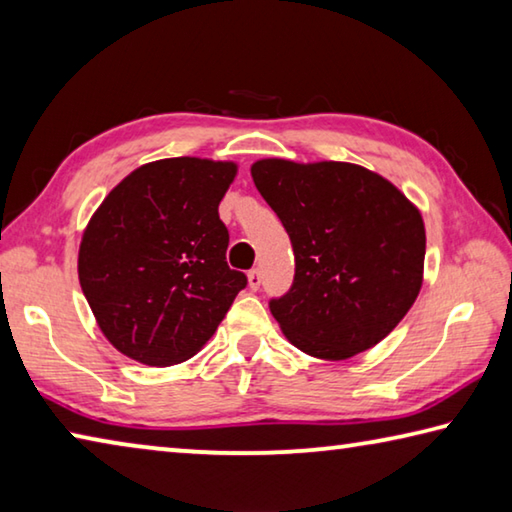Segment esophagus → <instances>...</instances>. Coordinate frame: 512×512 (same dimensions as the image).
Wrapping results in <instances>:
<instances>
[{"label":"esophagus","instance_id":"obj_1","mask_svg":"<svg viewBox=\"0 0 512 512\" xmlns=\"http://www.w3.org/2000/svg\"><path fill=\"white\" fill-rule=\"evenodd\" d=\"M248 287L257 291L259 287H262V271L259 268H253V271H248Z\"/></svg>","mask_w":512,"mask_h":512}]
</instances>
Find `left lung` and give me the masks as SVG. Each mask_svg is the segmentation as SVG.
Instances as JSON below:
<instances>
[{"instance_id": "8db88e82", "label": "left lung", "mask_w": 512, "mask_h": 512, "mask_svg": "<svg viewBox=\"0 0 512 512\" xmlns=\"http://www.w3.org/2000/svg\"><path fill=\"white\" fill-rule=\"evenodd\" d=\"M253 180L296 257L291 289L268 300L298 350L348 359L377 345L418 298L424 223L400 189L359 164L259 160Z\"/></svg>"}]
</instances>
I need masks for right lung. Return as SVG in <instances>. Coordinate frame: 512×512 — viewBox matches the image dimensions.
Masks as SVG:
<instances>
[{
  "label": "right lung",
  "mask_w": 512,
  "mask_h": 512,
  "mask_svg": "<svg viewBox=\"0 0 512 512\" xmlns=\"http://www.w3.org/2000/svg\"><path fill=\"white\" fill-rule=\"evenodd\" d=\"M232 162L167 158L126 176L90 219L79 280L101 332L146 366L203 348L248 277L230 268L219 203Z\"/></svg>",
  "instance_id": "1"
}]
</instances>
